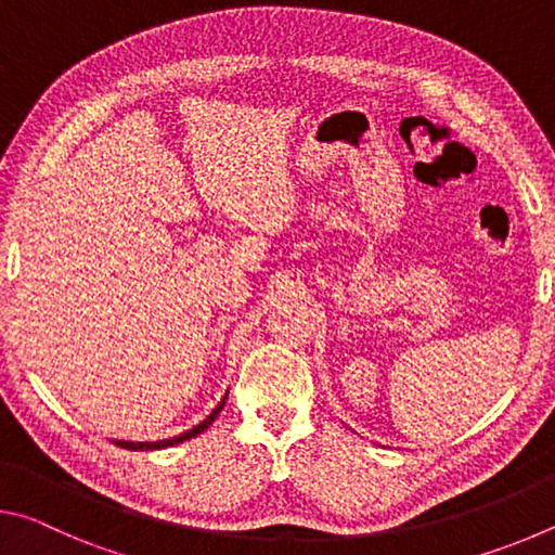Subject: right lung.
<instances>
[{
    "instance_id": "add662e5",
    "label": "right lung",
    "mask_w": 555,
    "mask_h": 555,
    "mask_svg": "<svg viewBox=\"0 0 555 555\" xmlns=\"http://www.w3.org/2000/svg\"><path fill=\"white\" fill-rule=\"evenodd\" d=\"M224 399H228V397H224ZM224 399L218 403V406L212 409V413H210L208 418L203 421V424L193 426L191 430H185V434H181V436H173V438H168V440H156V443H129V440H115V443H117L119 448H127V450H158V448H168V446H178V443H183V440H188V438H195V436L203 434V430L212 424L215 416H218V413H220V411H222V406H224Z\"/></svg>"
}]
</instances>
